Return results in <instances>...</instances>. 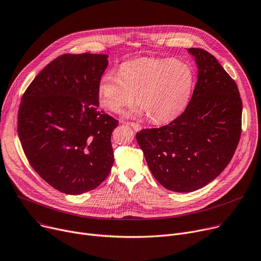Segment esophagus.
Instances as JSON below:
<instances>
[{"label":"esophagus","instance_id":"esophagus-1","mask_svg":"<svg viewBox=\"0 0 261 261\" xmlns=\"http://www.w3.org/2000/svg\"><path fill=\"white\" fill-rule=\"evenodd\" d=\"M126 124H128V125H130L135 130H137V132H139V130H141V128H142V126L140 125L139 123H135V122H126Z\"/></svg>","mask_w":261,"mask_h":261}]
</instances>
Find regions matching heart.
Instances as JSON below:
<instances>
[{
  "label": "heart",
  "mask_w": 261,
  "mask_h": 261,
  "mask_svg": "<svg viewBox=\"0 0 261 261\" xmlns=\"http://www.w3.org/2000/svg\"><path fill=\"white\" fill-rule=\"evenodd\" d=\"M193 88V71L176 58H140L123 64L100 79L98 95L101 106L118 112L130 105L136 95L140 107L127 115L147 114L154 123L172 121L186 108Z\"/></svg>",
  "instance_id": "1"
}]
</instances>
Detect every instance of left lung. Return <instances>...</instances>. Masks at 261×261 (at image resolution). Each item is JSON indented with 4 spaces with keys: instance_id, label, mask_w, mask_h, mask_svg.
<instances>
[{
    "instance_id": "8db88e82",
    "label": "left lung",
    "mask_w": 261,
    "mask_h": 261,
    "mask_svg": "<svg viewBox=\"0 0 261 261\" xmlns=\"http://www.w3.org/2000/svg\"><path fill=\"white\" fill-rule=\"evenodd\" d=\"M188 52L198 72L186 110L167 125L136 135L152 175L175 192L195 191L222 173L242 134L237 85L212 54L199 48Z\"/></svg>"
}]
</instances>
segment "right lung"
Here are the masks:
<instances>
[{
	"label": "right lung",
	"mask_w": 261,
	"mask_h": 261,
	"mask_svg": "<svg viewBox=\"0 0 261 261\" xmlns=\"http://www.w3.org/2000/svg\"><path fill=\"white\" fill-rule=\"evenodd\" d=\"M106 54H64L47 65L24 93L17 134L32 168L56 190H93L114 164L118 121L100 111L98 86Z\"/></svg>",
	"instance_id": "add662e5"
}]
</instances>
